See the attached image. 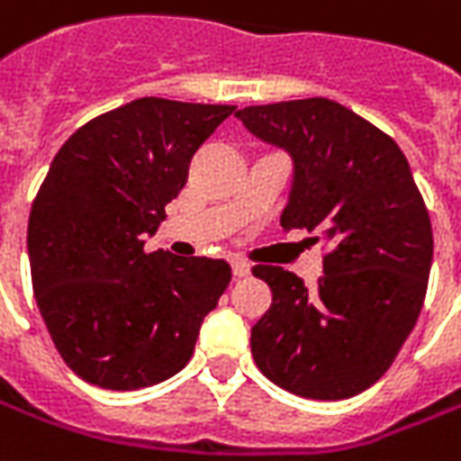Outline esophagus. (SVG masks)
Returning <instances> with one entry per match:
<instances>
[{
    "instance_id": "esophagus-1",
    "label": "esophagus",
    "mask_w": 461,
    "mask_h": 461,
    "mask_svg": "<svg viewBox=\"0 0 461 461\" xmlns=\"http://www.w3.org/2000/svg\"><path fill=\"white\" fill-rule=\"evenodd\" d=\"M231 273H234V278H245L249 276V265L245 260H231Z\"/></svg>"
}]
</instances>
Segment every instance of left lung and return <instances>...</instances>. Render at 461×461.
<instances>
[{
	"mask_svg": "<svg viewBox=\"0 0 461 461\" xmlns=\"http://www.w3.org/2000/svg\"><path fill=\"white\" fill-rule=\"evenodd\" d=\"M237 117L294 158L280 227L324 245L313 291L283 267H252L273 294L252 326V357L301 398H352L388 373L419 321L434 258L429 209L395 140L341 104L313 96Z\"/></svg>",
	"mask_w": 461,
	"mask_h": 461,
	"instance_id": "obj_1",
	"label": "left lung"
}]
</instances>
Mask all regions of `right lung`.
I'll return each mask as SVG.
<instances>
[{
    "instance_id": "1",
    "label": "right lung",
    "mask_w": 461,
    "mask_h": 461,
    "mask_svg": "<svg viewBox=\"0 0 461 461\" xmlns=\"http://www.w3.org/2000/svg\"><path fill=\"white\" fill-rule=\"evenodd\" d=\"M237 106L145 96L78 127L32 201V291L63 362L91 385L163 383L230 285L224 260L145 249L194 152Z\"/></svg>"
}]
</instances>
